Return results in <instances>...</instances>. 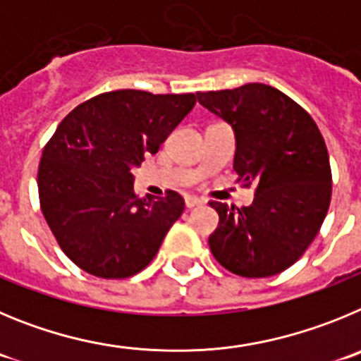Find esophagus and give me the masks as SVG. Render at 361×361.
<instances>
[{
  "label": "esophagus",
  "mask_w": 361,
  "mask_h": 361,
  "mask_svg": "<svg viewBox=\"0 0 361 361\" xmlns=\"http://www.w3.org/2000/svg\"><path fill=\"white\" fill-rule=\"evenodd\" d=\"M200 204H203V201H201L200 197H194V196L185 197V207H187V209H194V207H200Z\"/></svg>",
  "instance_id": "1"
}]
</instances>
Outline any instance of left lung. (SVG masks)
<instances>
[{"label": "left lung", "mask_w": 361, "mask_h": 361, "mask_svg": "<svg viewBox=\"0 0 361 361\" xmlns=\"http://www.w3.org/2000/svg\"><path fill=\"white\" fill-rule=\"evenodd\" d=\"M203 108L232 126L233 171L257 181L250 207L210 203L219 226L209 237L223 268L241 277H269L290 268L313 243L331 201L326 142L310 113L261 82L196 93Z\"/></svg>", "instance_id": "left-lung-1"}]
</instances>
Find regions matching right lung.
Returning a JSON list of instances; mask_svg holds the SVG:
<instances>
[{
    "mask_svg": "<svg viewBox=\"0 0 361 361\" xmlns=\"http://www.w3.org/2000/svg\"><path fill=\"white\" fill-rule=\"evenodd\" d=\"M194 93L118 90L77 106L55 129L39 164L41 210L71 261L102 279H126L154 259L183 197L135 196L131 169L154 154L192 111Z\"/></svg>",
    "mask_w": 361,
    "mask_h": 361,
    "instance_id": "obj_1",
    "label": "right lung"
}]
</instances>
